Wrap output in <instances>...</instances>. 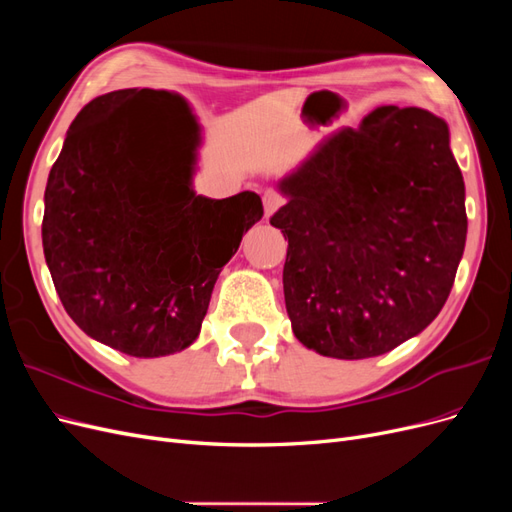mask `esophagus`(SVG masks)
I'll return each instance as SVG.
<instances>
[{"label":"esophagus","instance_id":"34e87169","mask_svg":"<svg viewBox=\"0 0 512 512\" xmlns=\"http://www.w3.org/2000/svg\"><path fill=\"white\" fill-rule=\"evenodd\" d=\"M284 205V198L280 192L267 190L265 196H262V207H265V218H271V215Z\"/></svg>","mask_w":512,"mask_h":512}]
</instances>
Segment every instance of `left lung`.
Listing matches in <instances>:
<instances>
[{"label": "left lung", "mask_w": 512, "mask_h": 512, "mask_svg": "<svg viewBox=\"0 0 512 512\" xmlns=\"http://www.w3.org/2000/svg\"><path fill=\"white\" fill-rule=\"evenodd\" d=\"M271 224L288 237L284 297L299 342L369 359L440 314L468 235L466 185L446 121L378 106L280 179Z\"/></svg>", "instance_id": "obj_1"}]
</instances>
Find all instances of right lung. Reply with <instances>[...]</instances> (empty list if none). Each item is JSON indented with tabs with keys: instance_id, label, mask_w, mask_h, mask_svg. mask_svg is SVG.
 Listing matches in <instances>:
<instances>
[{
	"instance_id": "right-lung-1",
	"label": "right lung",
	"mask_w": 512,
	"mask_h": 512,
	"mask_svg": "<svg viewBox=\"0 0 512 512\" xmlns=\"http://www.w3.org/2000/svg\"><path fill=\"white\" fill-rule=\"evenodd\" d=\"M149 94L164 91H111L76 115L46 181L42 220L68 316L138 359L194 344L222 267L262 218L256 192H194L198 121L185 108L190 132L160 136L132 108Z\"/></svg>"
}]
</instances>
